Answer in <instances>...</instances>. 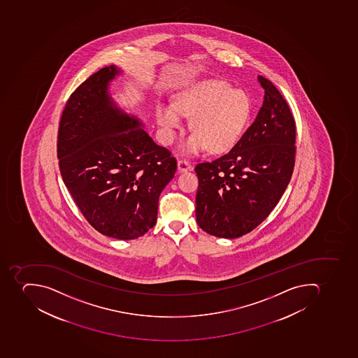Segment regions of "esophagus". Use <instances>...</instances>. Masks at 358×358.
Returning <instances> with one entry per match:
<instances>
[{"label":"esophagus","mask_w":358,"mask_h":358,"mask_svg":"<svg viewBox=\"0 0 358 358\" xmlns=\"http://www.w3.org/2000/svg\"><path fill=\"white\" fill-rule=\"evenodd\" d=\"M192 170V164L187 162L185 160H179L178 161V171L179 172H186L190 171Z\"/></svg>","instance_id":"esophagus-1"}]
</instances>
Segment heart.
<instances>
[{
	"instance_id": "1",
	"label": "heart",
	"mask_w": 358,
	"mask_h": 358,
	"mask_svg": "<svg viewBox=\"0 0 358 358\" xmlns=\"http://www.w3.org/2000/svg\"><path fill=\"white\" fill-rule=\"evenodd\" d=\"M250 115L251 101L243 90L220 80H203L181 90L173 105H160L155 120L161 141L169 145L182 129V117L192 118L194 133L181 145V151L190 155L206 148L211 153L231 150L245 130Z\"/></svg>"
}]
</instances>
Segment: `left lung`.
Wrapping results in <instances>:
<instances>
[{
    "mask_svg": "<svg viewBox=\"0 0 358 358\" xmlns=\"http://www.w3.org/2000/svg\"><path fill=\"white\" fill-rule=\"evenodd\" d=\"M264 101L253 124L233 149L197 164L196 220L213 236L237 238L273 210L290 182L296 124L287 101L268 79L257 76Z\"/></svg>",
    "mask_w": 358,
    "mask_h": 358,
    "instance_id": "1",
    "label": "left lung"
}]
</instances>
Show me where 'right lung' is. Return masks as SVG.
Listing matches in <instances>:
<instances>
[{
  "label": "right lung",
  "mask_w": 358,
  "mask_h": 358,
  "mask_svg": "<svg viewBox=\"0 0 358 358\" xmlns=\"http://www.w3.org/2000/svg\"><path fill=\"white\" fill-rule=\"evenodd\" d=\"M121 73L115 65L101 68L71 94L57 152L62 180L90 225L134 240L155 225L159 196L177 161L112 99L110 83Z\"/></svg>",
  "instance_id": "1"
}]
</instances>
